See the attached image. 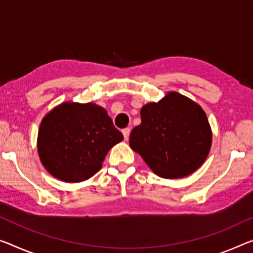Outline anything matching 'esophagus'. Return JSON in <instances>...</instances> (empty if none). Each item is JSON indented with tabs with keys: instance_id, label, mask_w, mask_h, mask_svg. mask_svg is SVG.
Returning <instances> with one entry per match:
<instances>
[{
	"instance_id": "34e87169",
	"label": "esophagus",
	"mask_w": 253,
	"mask_h": 253,
	"mask_svg": "<svg viewBox=\"0 0 253 253\" xmlns=\"http://www.w3.org/2000/svg\"><path fill=\"white\" fill-rule=\"evenodd\" d=\"M130 127H126V129H123L122 130V133H123V135H124V139L126 140H127L129 139V135H130Z\"/></svg>"
}]
</instances>
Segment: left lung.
<instances>
[{
  "instance_id": "1",
  "label": "left lung",
  "mask_w": 253,
  "mask_h": 253,
  "mask_svg": "<svg viewBox=\"0 0 253 253\" xmlns=\"http://www.w3.org/2000/svg\"><path fill=\"white\" fill-rule=\"evenodd\" d=\"M141 123L131 131L130 147L158 176L181 178L203 165L211 147L207 115L188 97L170 91L140 111Z\"/></svg>"
}]
</instances>
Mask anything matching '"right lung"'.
I'll use <instances>...</instances> for the list:
<instances>
[{"label": "right lung", "mask_w": 253, "mask_h": 253, "mask_svg": "<svg viewBox=\"0 0 253 253\" xmlns=\"http://www.w3.org/2000/svg\"><path fill=\"white\" fill-rule=\"evenodd\" d=\"M122 140L103 107L65 102L42 119L37 149L49 174L73 183L95 175L108 150Z\"/></svg>", "instance_id": "add662e5"}]
</instances>
